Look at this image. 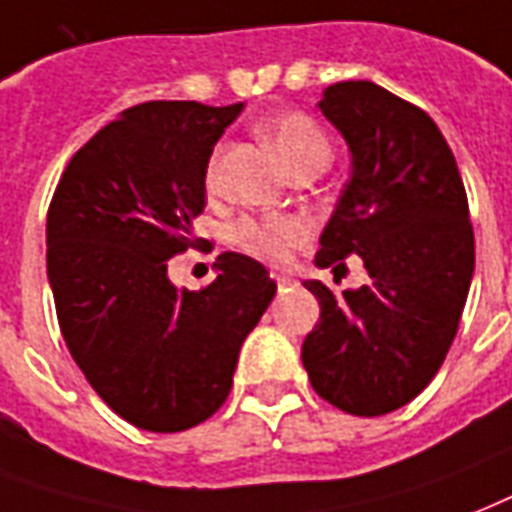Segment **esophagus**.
<instances>
[{"label":"esophagus","instance_id":"1","mask_svg":"<svg viewBox=\"0 0 512 512\" xmlns=\"http://www.w3.org/2000/svg\"><path fill=\"white\" fill-rule=\"evenodd\" d=\"M273 279H276V284H279V290H284V287H292V279L290 276H284V273H273Z\"/></svg>","mask_w":512,"mask_h":512}]
</instances>
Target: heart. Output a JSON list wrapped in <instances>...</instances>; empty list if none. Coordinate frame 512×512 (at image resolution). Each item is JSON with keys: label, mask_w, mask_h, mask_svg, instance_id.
<instances>
[{"label": "heart", "mask_w": 512, "mask_h": 512, "mask_svg": "<svg viewBox=\"0 0 512 512\" xmlns=\"http://www.w3.org/2000/svg\"><path fill=\"white\" fill-rule=\"evenodd\" d=\"M265 139L279 152V158L290 171L306 166V163L330 161V142L317 120L306 112H284L263 123ZM217 158L220 150L212 155L206 182L214 185L217 174ZM306 222L300 217H244L233 228V241L249 255L268 260V263H284L290 252L306 239Z\"/></svg>", "instance_id": "b5f03b06"}]
</instances>
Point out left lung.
<instances>
[{"label":"left lung","instance_id":"left-lung-1","mask_svg":"<svg viewBox=\"0 0 512 512\" xmlns=\"http://www.w3.org/2000/svg\"><path fill=\"white\" fill-rule=\"evenodd\" d=\"M319 109L351 150V179L319 239L322 268L360 255L370 282L317 295L303 368L322 400L384 416L435 378L459 330L475 271L462 174L435 120L368 80L330 85Z\"/></svg>","mask_w":512,"mask_h":512}]
</instances>
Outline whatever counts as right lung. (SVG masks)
I'll list each match as a JSON object with an SVG mask.
<instances>
[{"label": "right lung", "instance_id": "obj_1", "mask_svg": "<svg viewBox=\"0 0 512 512\" xmlns=\"http://www.w3.org/2000/svg\"><path fill=\"white\" fill-rule=\"evenodd\" d=\"M241 107L136 104L74 152L50 201L61 335L96 395L147 432H182L220 411L241 343L276 295L263 265L239 252H222L198 292L166 276V260L198 241L209 155Z\"/></svg>", "mask_w": 512, "mask_h": 512}]
</instances>
